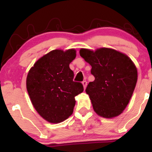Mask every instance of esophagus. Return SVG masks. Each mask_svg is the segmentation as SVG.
Wrapping results in <instances>:
<instances>
[{
  "label": "esophagus",
  "mask_w": 152,
  "mask_h": 152,
  "mask_svg": "<svg viewBox=\"0 0 152 152\" xmlns=\"http://www.w3.org/2000/svg\"><path fill=\"white\" fill-rule=\"evenodd\" d=\"M82 84H83V88H84V89H85V88H86V86H87V81H83V82H82Z\"/></svg>",
  "instance_id": "obj_1"
}]
</instances>
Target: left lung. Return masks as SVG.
Segmentation results:
<instances>
[{
  "label": "left lung",
  "mask_w": 152,
  "mask_h": 152,
  "mask_svg": "<svg viewBox=\"0 0 152 152\" xmlns=\"http://www.w3.org/2000/svg\"><path fill=\"white\" fill-rule=\"evenodd\" d=\"M80 56L91 66L95 80L86 88L94 111L104 118L116 117L129 102L137 81V69L125 54L107 48L95 51L81 48Z\"/></svg>",
  "instance_id": "left-lung-1"
}]
</instances>
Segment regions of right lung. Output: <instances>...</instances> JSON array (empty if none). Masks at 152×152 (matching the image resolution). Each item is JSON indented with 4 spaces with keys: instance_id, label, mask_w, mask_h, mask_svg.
Segmentation results:
<instances>
[{
    "instance_id": "right-lung-1",
    "label": "right lung",
    "mask_w": 152,
    "mask_h": 152,
    "mask_svg": "<svg viewBox=\"0 0 152 152\" xmlns=\"http://www.w3.org/2000/svg\"><path fill=\"white\" fill-rule=\"evenodd\" d=\"M76 50H53L35 63L26 78V88L35 109L47 121L60 123L74 111L75 96L83 91L81 83L73 81L69 64Z\"/></svg>"
}]
</instances>
